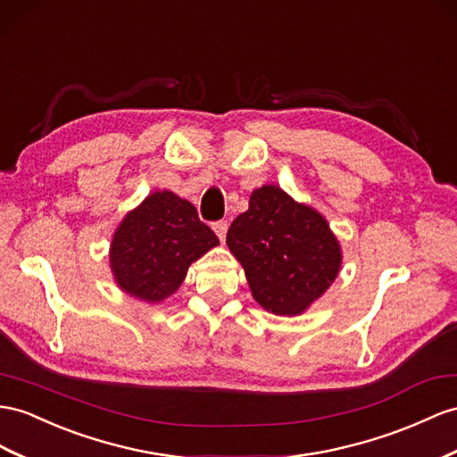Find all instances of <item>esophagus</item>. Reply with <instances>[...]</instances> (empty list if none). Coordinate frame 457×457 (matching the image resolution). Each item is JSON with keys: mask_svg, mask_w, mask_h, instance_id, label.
Masks as SVG:
<instances>
[{"mask_svg": "<svg viewBox=\"0 0 457 457\" xmlns=\"http://www.w3.org/2000/svg\"><path fill=\"white\" fill-rule=\"evenodd\" d=\"M212 229L216 231V236L220 237V241H224V239H226V233H228V221H224V220L214 221Z\"/></svg>", "mask_w": 457, "mask_h": 457, "instance_id": "34e87169", "label": "esophagus"}]
</instances>
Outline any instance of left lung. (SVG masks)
I'll list each match as a JSON object with an SVG mask.
<instances>
[{
    "mask_svg": "<svg viewBox=\"0 0 457 457\" xmlns=\"http://www.w3.org/2000/svg\"><path fill=\"white\" fill-rule=\"evenodd\" d=\"M226 243L245 268L253 297L282 317H294L319 299L342 262L326 220L274 185L251 195L249 210L231 221Z\"/></svg>",
    "mask_w": 457,
    "mask_h": 457,
    "instance_id": "8db88e82",
    "label": "left lung"
}]
</instances>
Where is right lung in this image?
I'll use <instances>...</instances> for the list:
<instances>
[{"mask_svg": "<svg viewBox=\"0 0 457 457\" xmlns=\"http://www.w3.org/2000/svg\"><path fill=\"white\" fill-rule=\"evenodd\" d=\"M218 243L216 233L198 220L191 203L171 191H158L117 228L112 270L129 295L156 303L171 295L191 262Z\"/></svg>", "mask_w": 457, "mask_h": 457, "instance_id": "1", "label": "right lung"}]
</instances>
